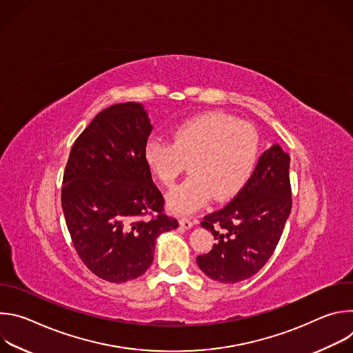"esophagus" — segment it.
<instances>
[{"instance_id":"34e87169","label":"esophagus","mask_w":353,"mask_h":353,"mask_svg":"<svg viewBox=\"0 0 353 353\" xmlns=\"http://www.w3.org/2000/svg\"><path fill=\"white\" fill-rule=\"evenodd\" d=\"M180 225H181V228H184V229H191L192 225H194V222H192L190 218H180Z\"/></svg>"}]
</instances>
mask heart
<instances>
[{
    "mask_svg": "<svg viewBox=\"0 0 353 353\" xmlns=\"http://www.w3.org/2000/svg\"><path fill=\"white\" fill-rule=\"evenodd\" d=\"M260 157V137L254 127L221 112L199 114L176 125L173 141L154 138L143 158L159 181L173 187L191 162L192 176L173 190L169 207L190 214L215 196L237 195L253 176Z\"/></svg>",
    "mask_w": 353,
    "mask_h": 353,
    "instance_id": "b5f03b06",
    "label": "heart"
}]
</instances>
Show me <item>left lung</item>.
<instances>
[{"instance_id":"left-lung-1","label":"left lung","mask_w":353,"mask_h":353,"mask_svg":"<svg viewBox=\"0 0 353 353\" xmlns=\"http://www.w3.org/2000/svg\"><path fill=\"white\" fill-rule=\"evenodd\" d=\"M289 163V155L274 145L230 203L204 216L201 225L216 243L208 254L196 257V264L211 279H248L271 259L292 210Z\"/></svg>"}]
</instances>
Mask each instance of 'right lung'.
Here are the masks:
<instances>
[{
  "label": "right lung",
  "mask_w": 353,
  "mask_h": 353,
  "mask_svg": "<svg viewBox=\"0 0 353 353\" xmlns=\"http://www.w3.org/2000/svg\"><path fill=\"white\" fill-rule=\"evenodd\" d=\"M152 131L139 103L100 112L74 142L64 170L61 205L72 244L90 272L121 283L154 261L157 237L179 226L143 150Z\"/></svg>",
  "instance_id": "right-lung-1"
}]
</instances>
